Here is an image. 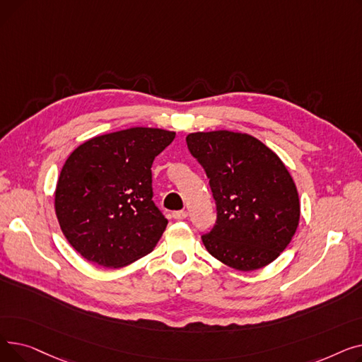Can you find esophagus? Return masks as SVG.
<instances>
[{"instance_id": "esophagus-1", "label": "esophagus", "mask_w": 362, "mask_h": 362, "mask_svg": "<svg viewBox=\"0 0 362 362\" xmlns=\"http://www.w3.org/2000/svg\"><path fill=\"white\" fill-rule=\"evenodd\" d=\"M187 217V213L186 211H175L173 213V218H176V220H183V218H186Z\"/></svg>"}]
</instances>
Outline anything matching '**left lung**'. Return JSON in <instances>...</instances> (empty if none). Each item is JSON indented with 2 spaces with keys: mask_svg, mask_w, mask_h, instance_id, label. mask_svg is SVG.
Wrapping results in <instances>:
<instances>
[{
  "mask_svg": "<svg viewBox=\"0 0 362 362\" xmlns=\"http://www.w3.org/2000/svg\"><path fill=\"white\" fill-rule=\"evenodd\" d=\"M186 144L204 167L217 221L202 235L206 251L239 272L273 262L291 243L300 216L295 182L269 146L246 133H189Z\"/></svg>",
  "mask_w": 362,
  "mask_h": 362,
  "instance_id": "8db88e82",
  "label": "left lung"
}]
</instances>
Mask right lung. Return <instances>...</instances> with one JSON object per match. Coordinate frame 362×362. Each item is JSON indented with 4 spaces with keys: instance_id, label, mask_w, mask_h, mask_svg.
<instances>
[{
    "instance_id": "obj_1",
    "label": "right lung",
    "mask_w": 362,
    "mask_h": 362,
    "mask_svg": "<svg viewBox=\"0 0 362 362\" xmlns=\"http://www.w3.org/2000/svg\"><path fill=\"white\" fill-rule=\"evenodd\" d=\"M175 136L130 127L95 136L69 156L54 206L63 235L85 259L120 269L156 248L167 218L152 201L151 167Z\"/></svg>"
}]
</instances>
